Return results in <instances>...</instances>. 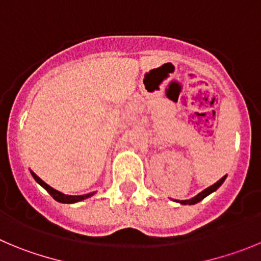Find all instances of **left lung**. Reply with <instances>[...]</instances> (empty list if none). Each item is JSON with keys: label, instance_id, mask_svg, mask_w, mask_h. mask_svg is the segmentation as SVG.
<instances>
[{"label": "left lung", "instance_id": "1", "mask_svg": "<svg viewBox=\"0 0 261 261\" xmlns=\"http://www.w3.org/2000/svg\"><path fill=\"white\" fill-rule=\"evenodd\" d=\"M225 179H226V175H224V177H222L220 180H217V182H216L215 185H212V186H210V187H208V189L204 190V191H201L200 194H198V195H196V196H194V198L189 199V200H178V203L185 204V205H186V204H190V205H192V204L199 203V201L203 200V199L205 198V196H208V195L212 194L213 191H216V190H217L218 187L221 186L222 183H224Z\"/></svg>", "mask_w": 261, "mask_h": 261}]
</instances>
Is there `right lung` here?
<instances>
[{
    "label": "right lung",
    "instance_id": "add662e5",
    "mask_svg": "<svg viewBox=\"0 0 261 261\" xmlns=\"http://www.w3.org/2000/svg\"><path fill=\"white\" fill-rule=\"evenodd\" d=\"M31 174H32V177L35 178V180L39 183L40 186L44 187V189H45L46 191H48L49 194L53 196V199L57 201H60V203H67V204L76 203V201H81V200H84V199H87V198H91V196L95 194V192H90V194H86V195H65V194H62V192L55 190L53 187H50L49 185H46V183L44 182L41 178L37 177V175L35 174L34 171H31Z\"/></svg>",
    "mask_w": 261,
    "mask_h": 261
}]
</instances>
